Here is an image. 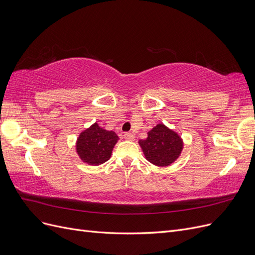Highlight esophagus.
<instances>
[{"label":"esophagus","instance_id":"34e87169","mask_svg":"<svg viewBox=\"0 0 255 255\" xmlns=\"http://www.w3.org/2000/svg\"><path fill=\"white\" fill-rule=\"evenodd\" d=\"M123 137H125V139H127V140H134L135 139V136L132 133H125Z\"/></svg>","mask_w":255,"mask_h":255}]
</instances>
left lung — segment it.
<instances>
[{
  "mask_svg": "<svg viewBox=\"0 0 255 255\" xmlns=\"http://www.w3.org/2000/svg\"><path fill=\"white\" fill-rule=\"evenodd\" d=\"M139 144L146 160L158 167L171 165L183 150L182 138L164 125L154 127Z\"/></svg>",
  "mask_w": 255,
  "mask_h": 255,
  "instance_id": "8db88e82",
  "label": "left lung"
}]
</instances>
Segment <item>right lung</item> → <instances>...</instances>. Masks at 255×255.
I'll return each instance as SVG.
<instances>
[{"label": "right lung", "instance_id": "add662e5", "mask_svg": "<svg viewBox=\"0 0 255 255\" xmlns=\"http://www.w3.org/2000/svg\"><path fill=\"white\" fill-rule=\"evenodd\" d=\"M119 137L113 130H106L98 123L83 130L76 141V152L84 163L98 166L109 160Z\"/></svg>", "mask_w": 255, "mask_h": 255}]
</instances>
